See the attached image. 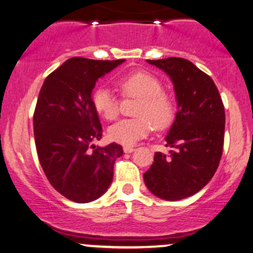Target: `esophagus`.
Listing matches in <instances>:
<instances>
[{
    "label": "esophagus",
    "instance_id": "34e87169",
    "mask_svg": "<svg viewBox=\"0 0 253 253\" xmlns=\"http://www.w3.org/2000/svg\"><path fill=\"white\" fill-rule=\"evenodd\" d=\"M134 151V147H130V146H125L124 147V152L125 153H132Z\"/></svg>",
    "mask_w": 253,
    "mask_h": 253
}]
</instances>
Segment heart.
<instances>
[{"label":"heart","mask_w":253,"mask_h":253,"mask_svg":"<svg viewBox=\"0 0 253 253\" xmlns=\"http://www.w3.org/2000/svg\"><path fill=\"white\" fill-rule=\"evenodd\" d=\"M125 97L139 98L134 109L136 118L124 119L108 128L110 140L130 146L149 135L151 128L163 129L172 121L175 102L163 91V84L147 72H133L117 81ZM91 102L97 114L106 120H114L119 115V100L107 86L95 89Z\"/></svg>","instance_id":"obj_1"}]
</instances>
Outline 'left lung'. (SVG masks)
Listing matches in <instances>:
<instances>
[{
    "mask_svg": "<svg viewBox=\"0 0 253 253\" xmlns=\"http://www.w3.org/2000/svg\"><path fill=\"white\" fill-rule=\"evenodd\" d=\"M173 83L177 113L165 136L170 155L155 153L144 173L146 187L167 201L189 197L211 181L219 167L225 135V108L215 83L183 58L147 60Z\"/></svg>",
    "mask_w": 253,
    "mask_h": 253,
    "instance_id": "obj_1",
    "label": "left lung"
}]
</instances>
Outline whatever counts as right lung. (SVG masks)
Here are the masks:
<instances>
[{"label": "right lung", "mask_w": 253, "mask_h": 253, "mask_svg": "<svg viewBox=\"0 0 253 253\" xmlns=\"http://www.w3.org/2000/svg\"><path fill=\"white\" fill-rule=\"evenodd\" d=\"M125 62L75 57L46 77L33 115L34 139L43 172L58 193L77 203L97 200L113 181L121 145L96 146L102 126L91 102L92 89Z\"/></svg>", "instance_id": "add662e5"}]
</instances>
